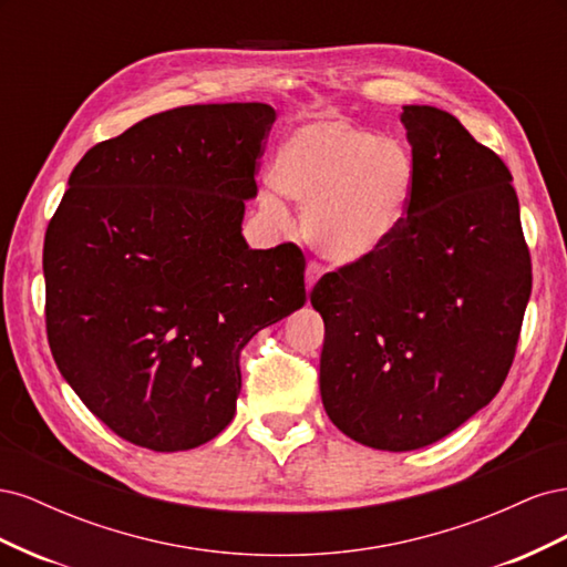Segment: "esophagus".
I'll use <instances>...</instances> for the list:
<instances>
[{"label": "esophagus", "mask_w": 567, "mask_h": 567, "mask_svg": "<svg viewBox=\"0 0 567 567\" xmlns=\"http://www.w3.org/2000/svg\"><path fill=\"white\" fill-rule=\"evenodd\" d=\"M319 277H321V265H317V262L307 265V271H305V288H307V293H312V288L317 286Z\"/></svg>", "instance_id": "obj_1"}]
</instances>
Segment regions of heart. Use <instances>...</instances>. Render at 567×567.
<instances>
[{"label":"heart","mask_w":567,"mask_h":567,"mask_svg":"<svg viewBox=\"0 0 567 567\" xmlns=\"http://www.w3.org/2000/svg\"><path fill=\"white\" fill-rule=\"evenodd\" d=\"M265 210L288 215L279 194L305 208V236L336 265L381 252L409 215L416 161L404 142L375 134L340 113H321L290 130L274 153Z\"/></svg>","instance_id":"obj_1"}]
</instances>
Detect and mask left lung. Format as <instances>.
I'll return each instance as SVG.
<instances>
[{
    "instance_id": "obj_1",
    "label": "left lung",
    "mask_w": 567,
    "mask_h": 567,
    "mask_svg": "<svg viewBox=\"0 0 567 567\" xmlns=\"http://www.w3.org/2000/svg\"><path fill=\"white\" fill-rule=\"evenodd\" d=\"M416 188L398 236L312 290L319 390L338 431L383 452L454 433L506 381L532 290L504 161L454 115L404 106Z\"/></svg>"
}]
</instances>
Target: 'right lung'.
<instances>
[{
  "mask_svg": "<svg viewBox=\"0 0 567 567\" xmlns=\"http://www.w3.org/2000/svg\"><path fill=\"white\" fill-rule=\"evenodd\" d=\"M267 104L182 106L84 153L44 236L47 336L78 398L153 452L217 437L238 354L305 305V257L241 234Z\"/></svg>",
  "mask_w": 567,
  "mask_h": 567,
  "instance_id": "1",
  "label": "right lung"
}]
</instances>
